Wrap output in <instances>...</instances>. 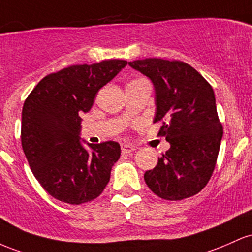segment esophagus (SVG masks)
I'll return each mask as SVG.
<instances>
[{"label": "esophagus", "instance_id": "obj_1", "mask_svg": "<svg viewBox=\"0 0 252 252\" xmlns=\"http://www.w3.org/2000/svg\"><path fill=\"white\" fill-rule=\"evenodd\" d=\"M134 150V146L129 145V144H124V145H121V152H123V154H131Z\"/></svg>", "mask_w": 252, "mask_h": 252}]
</instances>
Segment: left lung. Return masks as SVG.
<instances>
[{
  "mask_svg": "<svg viewBox=\"0 0 252 252\" xmlns=\"http://www.w3.org/2000/svg\"><path fill=\"white\" fill-rule=\"evenodd\" d=\"M128 64L154 83V123H162L158 135L170 143V149L144 174V180L164 200L193 196L210 181L222 138L213 88L193 66L181 61L146 58Z\"/></svg>",
  "mask_w": 252,
  "mask_h": 252,
  "instance_id": "obj_1",
  "label": "left lung"
}]
</instances>
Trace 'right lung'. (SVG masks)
I'll return each instance as SVG.
<instances>
[{
	"label": "right lung",
	"mask_w": 252,
	"mask_h": 252,
	"mask_svg": "<svg viewBox=\"0 0 252 252\" xmlns=\"http://www.w3.org/2000/svg\"><path fill=\"white\" fill-rule=\"evenodd\" d=\"M126 65L121 59L71 65L45 76L25 101L22 150L41 187L59 201L89 202L109 182L120 145L112 140L89 144L87 151L80 140L81 115Z\"/></svg>",
	"instance_id": "obj_1"
}]
</instances>
